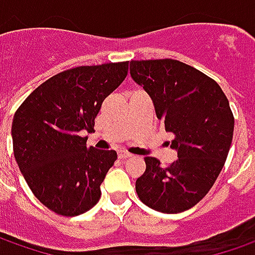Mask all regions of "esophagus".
Here are the masks:
<instances>
[{
	"label": "esophagus",
	"instance_id": "obj_1",
	"mask_svg": "<svg viewBox=\"0 0 255 255\" xmlns=\"http://www.w3.org/2000/svg\"><path fill=\"white\" fill-rule=\"evenodd\" d=\"M117 155H119V157H120V159H127V157L132 156L129 152H127V150H124V149L119 150V152H117Z\"/></svg>",
	"mask_w": 255,
	"mask_h": 255
}]
</instances>
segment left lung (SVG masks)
I'll list each match as a JSON object with an SVG mask.
<instances>
[{"label":"left lung","instance_id":"obj_1","mask_svg":"<svg viewBox=\"0 0 255 255\" xmlns=\"http://www.w3.org/2000/svg\"><path fill=\"white\" fill-rule=\"evenodd\" d=\"M129 74L150 96L164 129L174 135L170 146L178 156L167 166L145 157L136 194L159 212L187 211L207 195L226 162L235 128L229 100L212 78L177 60L131 61Z\"/></svg>","mask_w":255,"mask_h":255}]
</instances>
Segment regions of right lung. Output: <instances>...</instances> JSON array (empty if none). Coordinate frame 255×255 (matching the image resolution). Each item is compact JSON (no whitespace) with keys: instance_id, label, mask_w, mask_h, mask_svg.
Here are the masks:
<instances>
[{"instance_id":"add662e5","label":"right lung","mask_w":255,"mask_h":255,"mask_svg":"<svg viewBox=\"0 0 255 255\" xmlns=\"http://www.w3.org/2000/svg\"><path fill=\"white\" fill-rule=\"evenodd\" d=\"M128 61L67 69L36 88L12 121L13 156L34 197L62 216L85 214L100 200V184L116 150L86 146L102 103L126 79Z\"/></svg>"}]
</instances>
